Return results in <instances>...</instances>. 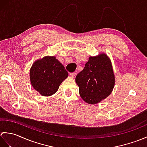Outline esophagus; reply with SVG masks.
Instances as JSON below:
<instances>
[{
	"label": "esophagus",
	"instance_id": "1",
	"mask_svg": "<svg viewBox=\"0 0 147 147\" xmlns=\"http://www.w3.org/2000/svg\"><path fill=\"white\" fill-rule=\"evenodd\" d=\"M69 75L72 78H74V76H75V75H76V73H69Z\"/></svg>",
	"mask_w": 147,
	"mask_h": 147
}]
</instances>
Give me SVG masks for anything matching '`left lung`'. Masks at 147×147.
I'll list each match as a JSON object with an SVG mask.
<instances>
[{
	"instance_id": "8db88e82",
	"label": "left lung",
	"mask_w": 147,
	"mask_h": 147,
	"mask_svg": "<svg viewBox=\"0 0 147 147\" xmlns=\"http://www.w3.org/2000/svg\"><path fill=\"white\" fill-rule=\"evenodd\" d=\"M80 95L89 104H96L111 95L115 85L112 62L105 53L90 56L83 70L77 74Z\"/></svg>"
}]
</instances>
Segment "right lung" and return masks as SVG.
I'll list each match as a JSON object with an SVG mask.
<instances>
[{
    "instance_id": "1",
    "label": "right lung",
    "mask_w": 147,
    "mask_h": 147,
    "mask_svg": "<svg viewBox=\"0 0 147 147\" xmlns=\"http://www.w3.org/2000/svg\"><path fill=\"white\" fill-rule=\"evenodd\" d=\"M67 76L64 66L55 56L47 55L35 61L30 71L31 85L45 96L54 95Z\"/></svg>"
}]
</instances>
